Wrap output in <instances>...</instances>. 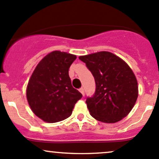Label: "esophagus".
I'll list each match as a JSON object with an SVG mask.
<instances>
[{"label":"esophagus","instance_id":"esophagus-1","mask_svg":"<svg viewBox=\"0 0 159 159\" xmlns=\"http://www.w3.org/2000/svg\"><path fill=\"white\" fill-rule=\"evenodd\" d=\"M79 91L81 92V93H82V95H84V90L83 88H80V89H79Z\"/></svg>","mask_w":159,"mask_h":159}]
</instances>
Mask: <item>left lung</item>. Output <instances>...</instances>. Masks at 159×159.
Wrapping results in <instances>:
<instances>
[{
  "instance_id": "1",
  "label": "left lung",
  "mask_w": 159,
  "mask_h": 159,
  "mask_svg": "<svg viewBox=\"0 0 159 159\" xmlns=\"http://www.w3.org/2000/svg\"><path fill=\"white\" fill-rule=\"evenodd\" d=\"M79 60L91 71L95 93L86 103L90 114L105 123H116L129 114L138 97L133 71L121 58L107 51L81 56Z\"/></svg>"
}]
</instances>
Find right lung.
Listing matches in <instances>:
<instances>
[{"mask_svg":"<svg viewBox=\"0 0 159 159\" xmlns=\"http://www.w3.org/2000/svg\"><path fill=\"white\" fill-rule=\"evenodd\" d=\"M76 56L53 51L33 71L26 90L29 106L43 121L55 123L69 118L82 94L71 85L69 69Z\"/></svg>","mask_w":159,"mask_h":159,"instance_id":"1","label":"right lung"}]
</instances>
